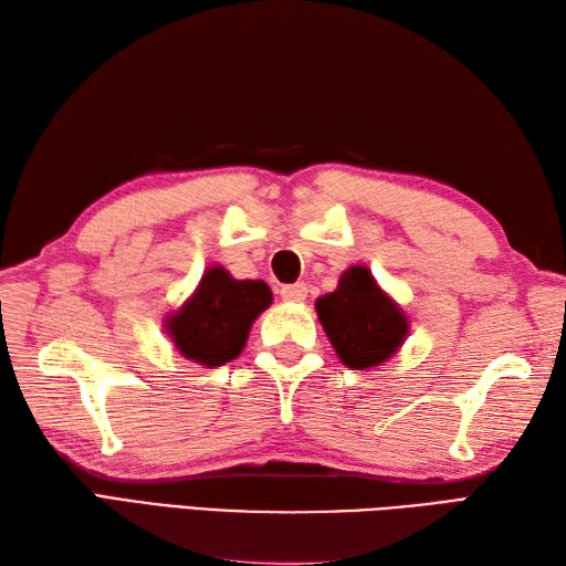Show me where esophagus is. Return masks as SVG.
<instances>
[{
  "instance_id": "esophagus-1",
  "label": "esophagus",
  "mask_w": 566,
  "mask_h": 566,
  "mask_svg": "<svg viewBox=\"0 0 566 566\" xmlns=\"http://www.w3.org/2000/svg\"><path fill=\"white\" fill-rule=\"evenodd\" d=\"M280 296L284 301H304L308 296V286L304 282H296V284H286L280 289Z\"/></svg>"
}]
</instances>
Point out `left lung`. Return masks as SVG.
Masks as SVG:
<instances>
[{"mask_svg": "<svg viewBox=\"0 0 566 566\" xmlns=\"http://www.w3.org/2000/svg\"><path fill=\"white\" fill-rule=\"evenodd\" d=\"M315 311L339 361L354 371L388 361L410 333L402 308L364 265L343 272L335 292L315 301Z\"/></svg>", "mask_w": 566, "mask_h": 566, "instance_id": "1", "label": "left lung"}]
</instances>
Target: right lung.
<instances>
[{"mask_svg": "<svg viewBox=\"0 0 566 566\" xmlns=\"http://www.w3.org/2000/svg\"><path fill=\"white\" fill-rule=\"evenodd\" d=\"M272 304L260 280H233L223 268H209L195 294L166 318V333L182 357L202 366H223L245 347L258 315Z\"/></svg>", "mask_w": 566, "mask_h": 566, "instance_id": "1", "label": "right lung"}]
</instances>
